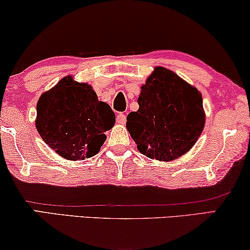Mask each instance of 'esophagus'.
Listing matches in <instances>:
<instances>
[{"label":"esophagus","mask_w":250,"mask_h":250,"mask_svg":"<svg viewBox=\"0 0 250 250\" xmlns=\"http://www.w3.org/2000/svg\"><path fill=\"white\" fill-rule=\"evenodd\" d=\"M116 121H117L118 124H125L126 116L124 114H118L117 115V118H116Z\"/></svg>","instance_id":"obj_1"}]
</instances>
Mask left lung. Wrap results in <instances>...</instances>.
Returning <instances> with one entry per match:
<instances>
[{
  "instance_id": "obj_1",
  "label": "left lung",
  "mask_w": 250,
  "mask_h": 250,
  "mask_svg": "<svg viewBox=\"0 0 250 250\" xmlns=\"http://www.w3.org/2000/svg\"><path fill=\"white\" fill-rule=\"evenodd\" d=\"M138 104L126 128L142 155L170 162L196 145L206 123L203 97L179 75L155 67L141 86Z\"/></svg>"
}]
</instances>
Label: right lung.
Here are the masks:
<instances>
[{
  "instance_id": "1",
  "label": "right lung",
  "mask_w": 250,
  "mask_h": 250,
  "mask_svg": "<svg viewBox=\"0 0 250 250\" xmlns=\"http://www.w3.org/2000/svg\"><path fill=\"white\" fill-rule=\"evenodd\" d=\"M35 125L43 141L68 160H83L97 155L104 132L115 125L110 105L99 101L91 85L68 75L41 95Z\"/></svg>"
}]
</instances>
